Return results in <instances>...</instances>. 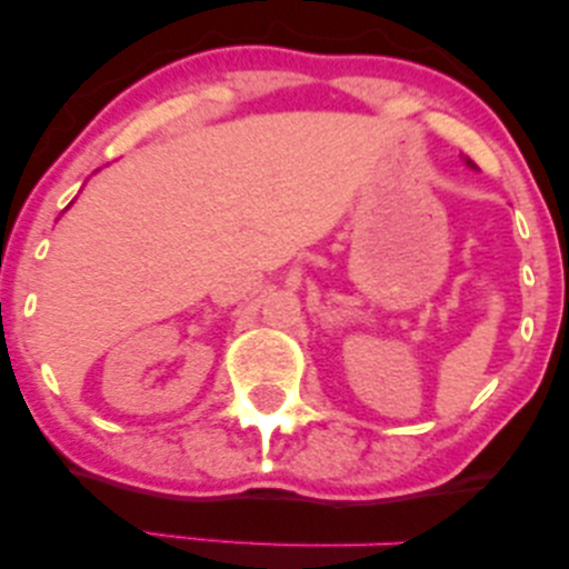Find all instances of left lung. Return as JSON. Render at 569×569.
Wrapping results in <instances>:
<instances>
[{
    "label": "left lung",
    "instance_id": "8db88e82",
    "mask_svg": "<svg viewBox=\"0 0 569 569\" xmlns=\"http://www.w3.org/2000/svg\"><path fill=\"white\" fill-rule=\"evenodd\" d=\"M468 166H471V168H473V162H471V160H468Z\"/></svg>",
    "mask_w": 569,
    "mask_h": 569
}]
</instances>
